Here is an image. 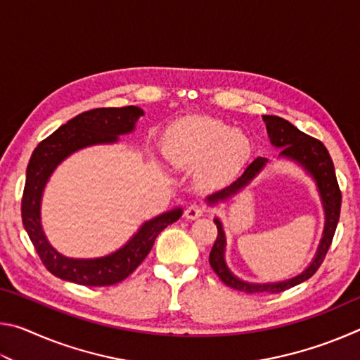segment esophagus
<instances>
[{"label": "esophagus", "mask_w": 360, "mask_h": 360, "mask_svg": "<svg viewBox=\"0 0 360 360\" xmlns=\"http://www.w3.org/2000/svg\"><path fill=\"white\" fill-rule=\"evenodd\" d=\"M203 214H205V208L197 203L187 206V210L184 212V216H186V219H188V221H195V219L202 217Z\"/></svg>", "instance_id": "esophagus-1"}]
</instances>
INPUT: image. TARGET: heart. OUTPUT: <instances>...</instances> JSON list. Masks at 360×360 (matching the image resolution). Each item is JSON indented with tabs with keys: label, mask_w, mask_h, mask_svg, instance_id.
<instances>
[{
	"label": "heart",
	"mask_w": 360,
	"mask_h": 360,
	"mask_svg": "<svg viewBox=\"0 0 360 360\" xmlns=\"http://www.w3.org/2000/svg\"><path fill=\"white\" fill-rule=\"evenodd\" d=\"M163 149L174 165H202L198 178L205 186L222 187L246 165L252 146L245 133L235 131L227 122L195 115L169 127L163 136Z\"/></svg>",
	"instance_id": "b5f03b06"
}]
</instances>
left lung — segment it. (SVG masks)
<instances>
[{
	"label": "left lung",
	"instance_id": "1",
	"mask_svg": "<svg viewBox=\"0 0 360 360\" xmlns=\"http://www.w3.org/2000/svg\"><path fill=\"white\" fill-rule=\"evenodd\" d=\"M264 122L266 125L268 138H270L271 144L275 148L281 149L279 155L289 160L297 162L298 165L304 168L311 178L316 181L318 191L321 195V202L324 206V214H326V225L324 231H322V238L319 243L318 251L311 264H309L304 270L294 278L284 279L279 283H248L243 279L236 278L233 273L229 270L227 264H225V233L222 222L216 217L214 224L217 225V238L214 246H212L210 252V264L211 268L214 270L216 275L221 278L224 284H227L229 288L246 292V294H262V292H270V294H279V292L288 290L294 285L300 284L307 279L311 278L318 268L321 266L322 262L326 259V254L328 248L332 245L335 230H337V224L340 219V208H341V192L337 182V176H335V168L330 155L326 146L322 144L319 139H316L309 135H304L290 124V122L284 120L278 115H264ZM265 157H257L255 160L249 165L245 173H243L238 179L231 182L230 186L224 187L222 191H217L216 193L210 195L206 198V202L210 205H217L219 202H225L231 197H235L241 188H245L249 182H251L255 176H257L264 167L266 165Z\"/></svg>",
	"mask_w": 360,
	"mask_h": 360
}]
</instances>
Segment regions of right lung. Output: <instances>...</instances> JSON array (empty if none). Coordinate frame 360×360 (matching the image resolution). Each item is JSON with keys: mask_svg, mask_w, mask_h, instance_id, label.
I'll list each match as a JSON object with an SVG mask.
<instances>
[{"mask_svg": "<svg viewBox=\"0 0 360 360\" xmlns=\"http://www.w3.org/2000/svg\"><path fill=\"white\" fill-rule=\"evenodd\" d=\"M141 108H96L76 115L51 136L38 144L27 167V181L22 197V222L39 259L53 276L90 288L112 285L124 281L150 252L163 229L178 221L181 208H174L144 222L127 245L112 254L95 259L65 257L47 241L41 225V198L49 178L66 157L95 144H112L120 135L135 130Z\"/></svg>", "mask_w": 360, "mask_h": 360, "instance_id": "1", "label": "right lung"}]
</instances>
